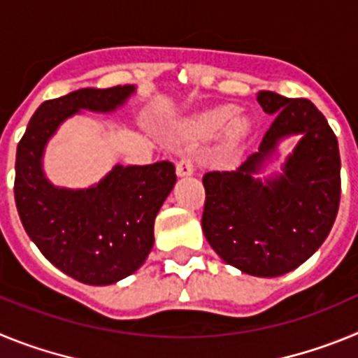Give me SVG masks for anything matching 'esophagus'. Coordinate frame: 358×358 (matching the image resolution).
Here are the masks:
<instances>
[{"instance_id":"34e87169","label":"esophagus","mask_w":358,"mask_h":358,"mask_svg":"<svg viewBox=\"0 0 358 358\" xmlns=\"http://www.w3.org/2000/svg\"><path fill=\"white\" fill-rule=\"evenodd\" d=\"M195 169H194V159L192 157H182L179 163H177V176L179 177H189L194 176Z\"/></svg>"}]
</instances>
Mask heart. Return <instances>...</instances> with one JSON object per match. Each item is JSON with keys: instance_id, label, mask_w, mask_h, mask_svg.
<instances>
[{"instance_id": "1", "label": "heart", "mask_w": 358, "mask_h": 358, "mask_svg": "<svg viewBox=\"0 0 358 358\" xmlns=\"http://www.w3.org/2000/svg\"><path fill=\"white\" fill-rule=\"evenodd\" d=\"M236 116V107L233 106H222L217 109H211L208 113L195 116L186 127V134L194 136V138H204V136H213L218 131H222L227 123L229 125V136L231 138H238L242 132L248 129V122L243 118H232Z\"/></svg>"}]
</instances>
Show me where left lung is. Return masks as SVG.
Segmentation results:
<instances>
[{"label":"left lung","mask_w":358,"mask_h":358,"mask_svg":"<svg viewBox=\"0 0 358 358\" xmlns=\"http://www.w3.org/2000/svg\"><path fill=\"white\" fill-rule=\"evenodd\" d=\"M273 125L258 150L229 172L202 177V231L226 264L258 278H276L305 264L327 240L339 211L341 156L334 131L306 98L260 91ZM297 137L280 170L279 145Z\"/></svg>","instance_id":"obj_1"}]
</instances>
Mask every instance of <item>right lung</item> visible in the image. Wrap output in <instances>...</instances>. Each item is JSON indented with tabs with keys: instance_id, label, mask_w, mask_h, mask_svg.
<instances>
[{
	"instance_id": "add662e5",
	"label": "right lung",
	"mask_w": 358,
	"mask_h": 358,
	"mask_svg": "<svg viewBox=\"0 0 358 358\" xmlns=\"http://www.w3.org/2000/svg\"><path fill=\"white\" fill-rule=\"evenodd\" d=\"M136 85L73 91L41 103L15 154V206L24 231L57 268L85 285H110L134 274L154 248V222L177 177L173 164H115L85 188L53 185L44 152L66 120L82 110L110 115Z\"/></svg>"
}]
</instances>
